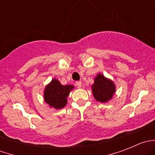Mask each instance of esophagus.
<instances>
[{
  "mask_svg": "<svg viewBox=\"0 0 155 155\" xmlns=\"http://www.w3.org/2000/svg\"><path fill=\"white\" fill-rule=\"evenodd\" d=\"M76 85H77V87H79V88L82 87V82H80V81H79V82H76Z\"/></svg>",
  "mask_w": 155,
  "mask_h": 155,
  "instance_id": "34e87169",
  "label": "esophagus"
}]
</instances>
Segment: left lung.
<instances>
[{
    "label": "left lung",
    "mask_w": 155,
    "mask_h": 155,
    "mask_svg": "<svg viewBox=\"0 0 155 155\" xmlns=\"http://www.w3.org/2000/svg\"><path fill=\"white\" fill-rule=\"evenodd\" d=\"M115 85L113 81L98 73L94 78L91 85V91L94 97L101 103H107L113 97L115 93Z\"/></svg>",
    "instance_id": "left-lung-1"
}]
</instances>
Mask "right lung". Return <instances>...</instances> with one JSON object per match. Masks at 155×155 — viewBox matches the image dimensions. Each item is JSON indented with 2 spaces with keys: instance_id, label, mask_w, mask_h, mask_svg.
<instances>
[{
  "instance_id": "add662e5",
  "label": "right lung",
  "mask_w": 155,
  "mask_h": 155,
  "mask_svg": "<svg viewBox=\"0 0 155 155\" xmlns=\"http://www.w3.org/2000/svg\"><path fill=\"white\" fill-rule=\"evenodd\" d=\"M73 89V85H63L60 81L54 78L45 87L43 99L51 108L61 109L67 105V98Z\"/></svg>"
}]
</instances>
